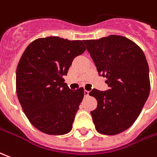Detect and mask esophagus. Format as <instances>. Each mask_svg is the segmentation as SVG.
Instances as JSON below:
<instances>
[{"label":"esophagus","instance_id":"esophagus-1","mask_svg":"<svg viewBox=\"0 0 157 157\" xmlns=\"http://www.w3.org/2000/svg\"><path fill=\"white\" fill-rule=\"evenodd\" d=\"M84 95L86 97H87L88 95H89V92L87 91V90H84Z\"/></svg>","mask_w":157,"mask_h":157}]
</instances>
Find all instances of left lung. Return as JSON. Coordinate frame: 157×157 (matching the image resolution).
<instances>
[{"label": "left lung", "mask_w": 157, "mask_h": 157, "mask_svg": "<svg viewBox=\"0 0 157 157\" xmlns=\"http://www.w3.org/2000/svg\"><path fill=\"white\" fill-rule=\"evenodd\" d=\"M97 71L105 77L110 89H93L97 100L91 111L97 132L116 135L131 127L141 113L150 90L149 66L145 55L131 39L110 35L84 40Z\"/></svg>", "instance_id": "left-lung-1"}]
</instances>
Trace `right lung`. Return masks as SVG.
I'll return each instance as SVG.
<instances>
[{
	"instance_id": "right-lung-1",
	"label": "right lung",
	"mask_w": 157,
	"mask_h": 157,
	"mask_svg": "<svg viewBox=\"0 0 157 157\" xmlns=\"http://www.w3.org/2000/svg\"><path fill=\"white\" fill-rule=\"evenodd\" d=\"M86 51L84 40L40 38L26 47L16 70V93L34 127L49 135L72 129L84 89L71 90L63 76L75 56Z\"/></svg>"
}]
</instances>
